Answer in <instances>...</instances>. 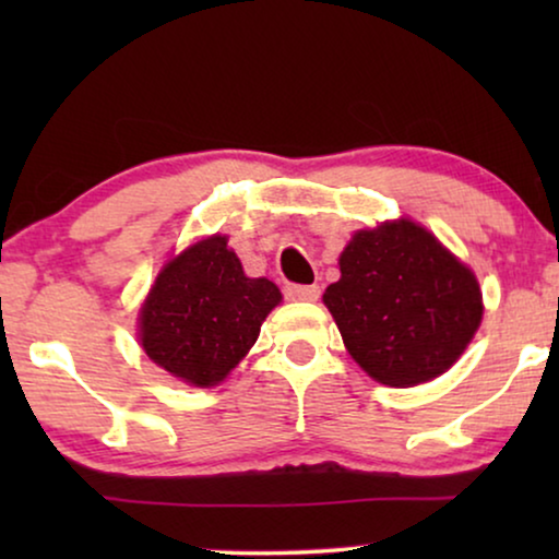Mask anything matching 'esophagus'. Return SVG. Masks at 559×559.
Instances as JSON below:
<instances>
[{
	"instance_id": "obj_1",
	"label": "esophagus",
	"mask_w": 559,
	"mask_h": 559,
	"mask_svg": "<svg viewBox=\"0 0 559 559\" xmlns=\"http://www.w3.org/2000/svg\"><path fill=\"white\" fill-rule=\"evenodd\" d=\"M285 295H287V300L316 302L320 297V287L318 285H287Z\"/></svg>"
}]
</instances>
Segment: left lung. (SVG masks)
<instances>
[{
    "label": "left lung",
    "instance_id": "left-lung-1",
    "mask_svg": "<svg viewBox=\"0 0 559 559\" xmlns=\"http://www.w3.org/2000/svg\"><path fill=\"white\" fill-rule=\"evenodd\" d=\"M323 302L354 361L389 386L450 369L484 316L473 272L412 221L358 231Z\"/></svg>",
    "mask_w": 559,
    "mask_h": 559
}]
</instances>
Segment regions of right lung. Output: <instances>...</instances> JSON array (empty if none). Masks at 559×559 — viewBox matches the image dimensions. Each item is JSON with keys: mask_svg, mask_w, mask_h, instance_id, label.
Wrapping results in <instances>:
<instances>
[{"mask_svg": "<svg viewBox=\"0 0 559 559\" xmlns=\"http://www.w3.org/2000/svg\"><path fill=\"white\" fill-rule=\"evenodd\" d=\"M280 300L274 282L243 274L226 236H211L159 272L142 305V348L173 377L213 386L254 346Z\"/></svg>", "mask_w": 559, "mask_h": 559, "instance_id": "obj_1", "label": "right lung"}]
</instances>
